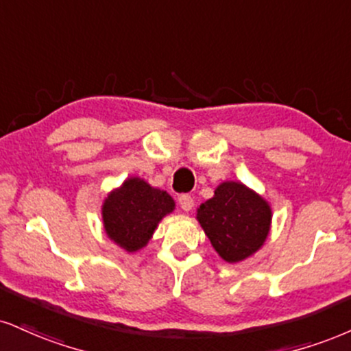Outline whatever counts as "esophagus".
Masks as SVG:
<instances>
[{
	"label": "esophagus",
	"instance_id": "obj_1",
	"mask_svg": "<svg viewBox=\"0 0 351 351\" xmlns=\"http://www.w3.org/2000/svg\"><path fill=\"white\" fill-rule=\"evenodd\" d=\"M178 202H180L181 209L186 210V213L194 208V199L189 196V194H181V196L178 197Z\"/></svg>",
	"mask_w": 351,
	"mask_h": 351
}]
</instances>
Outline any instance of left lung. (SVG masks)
I'll use <instances>...</instances> for the list:
<instances>
[{"label": "left lung", "mask_w": 351, "mask_h": 351, "mask_svg": "<svg viewBox=\"0 0 351 351\" xmlns=\"http://www.w3.org/2000/svg\"><path fill=\"white\" fill-rule=\"evenodd\" d=\"M197 221L213 247L229 263L253 255L267 240L271 222L268 202L242 183L219 184L214 197L197 209Z\"/></svg>", "instance_id": "left-lung-1"}]
</instances>
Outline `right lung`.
<instances>
[{
    "instance_id": "1",
    "label": "right lung",
    "mask_w": 351,
    "mask_h": 351,
    "mask_svg": "<svg viewBox=\"0 0 351 351\" xmlns=\"http://www.w3.org/2000/svg\"><path fill=\"white\" fill-rule=\"evenodd\" d=\"M173 209L175 201L167 191L141 178H129L104 201V230L124 250L135 252L145 247L162 217Z\"/></svg>"
}]
</instances>
